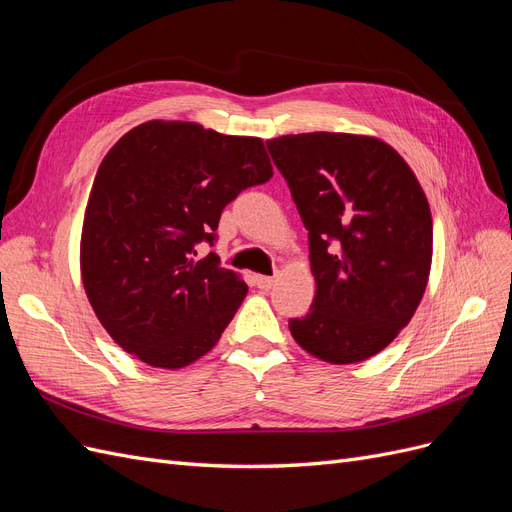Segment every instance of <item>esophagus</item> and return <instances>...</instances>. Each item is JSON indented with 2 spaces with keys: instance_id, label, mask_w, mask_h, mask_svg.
I'll return each instance as SVG.
<instances>
[{
  "instance_id": "esophagus-1",
  "label": "esophagus",
  "mask_w": 512,
  "mask_h": 512,
  "mask_svg": "<svg viewBox=\"0 0 512 512\" xmlns=\"http://www.w3.org/2000/svg\"><path fill=\"white\" fill-rule=\"evenodd\" d=\"M254 284L260 290H271V286L275 284V277H267V275H256L254 277Z\"/></svg>"
}]
</instances>
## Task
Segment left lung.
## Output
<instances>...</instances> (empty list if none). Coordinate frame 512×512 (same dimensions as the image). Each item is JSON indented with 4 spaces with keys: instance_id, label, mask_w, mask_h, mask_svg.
<instances>
[{
    "instance_id": "obj_1",
    "label": "left lung",
    "mask_w": 512,
    "mask_h": 512,
    "mask_svg": "<svg viewBox=\"0 0 512 512\" xmlns=\"http://www.w3.org/2000/svg\"><path fill=\"white\" fill-rule=\"evenodd\" d=\"M309 232L316 297L288 322L331 365L371 359L412 320L431 271L433 224L408 162L376 136L288 134L267 141Z\"/></svg>"
}]
</instances>
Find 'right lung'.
<instances>
[{"instance_id": "right-lung-1", "label": "right lung", "mask_w": 512, "mask_h": 512, "mask_svg": "<svg viewBox=\"0 0 512 512\" xmlns=\"http://www.w3.org/2000/svg\"><path fill=\"white\" fill-rule=\"evenodd\" d=\"M256 136H228L192 121L151 119L106 153L81 232V277L106 333L138 361L181 369L205 356L247 294L213 243L222 209L269 181Z\"/></svg>"}]
</instances>
